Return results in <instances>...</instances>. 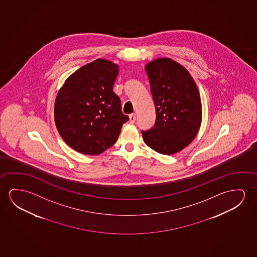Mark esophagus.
<instances>
[{
    "label": "esophagus",
    "mask_w": 257,
    "mask_h": 257,
    "mask_svg": "<svg viewBox=\"0 0 257 257\" xmlns=\"http://www.w3.org/2000/svg\"><path fill=\"white\" fill-rule=\"evenodd\" d=\"M135 120H136V114H131L130 115H129V122H130L131 123H134V122H135Z\"/></svg>",
    "instance_id": "esophagus-1"
}]
</instances>
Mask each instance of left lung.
Masks as SVG:
<instances>
[{
    "mask_svg": "<svg viewBox=\"0 0 257 257\" xmlns=\"http://www.w3.org/2000/svg\"><path fill=\"white\" fill-rule=\"evenodd\" d=\"M147 75L156 107V122L142 131L144 143L163 155L183 150L198 135L202 105L190 73L173 59L161 58L147 64Z\"/></svg>",
    "mask_w": 257,
    "mask_h": 257,
    "instance_id": "8db88e82",
    "label": "left lung"
}]
</instances>
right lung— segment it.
I'll use <instances>...</instances> for the list:
<instances>
[{"mask_svg":"<svg viewBox=\"0 0 257 257\" xmlns=\"http://www.w3.org/2000/svg\"><path fill=\"white\" fill-rule=\"evenodd\" d=\"M118 68L96 59L73 73L58 92L56 127L65 143L82 154L99 155L113 146L129 120L113 91Z\"/></svg>","mask_w":257,"mask_h":257,"instance_id":"right-lung-1","label":"right lung"}]
</instances>
